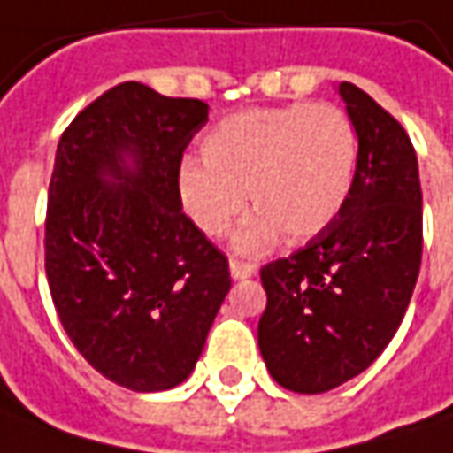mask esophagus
<instances>
[{"label":"esophagus","mask_w":453,"mask_h":453,"mask_svg":"<svg viewBox=\"0 0 453 453\" xmlns=\"http://www.w3.org/2000/svg\"><path fill=\"white\" fill-rule=\"evenodd\" d=\"M256 273V265L253 263H242V260H230V275H233V280H245V278H250V275Z\"/></svg>","instance_id":"esophagus-1"}]
</instances>
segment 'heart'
<instances>
[{"instance_id":"obj_1","label":"heart","mask_w":453,"mask_h":453,"mask_svg":"<svg viewBox=\"0 0 453 453\" xmlns=\"http://www.w3.org/2000/svg\"><path fill=\"white\" fill-rule=\"evenodd\" d=\"M203 165L180 170V200L205 235L220 238L245 208L256 212L235 233L241 253H260L286 235H320L351 196L358 142L335 104H286L223 119L203 140Z\"/></svg>"}]
</instances>
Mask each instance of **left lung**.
Masks as SVG:
<instances>
[{
  "instance_id": "8db88e82",
  "label": "left lung",
  "mask_w": 453,
  "mask_h": 453,
  "mask_svg": "<svg viewBox=\"0 0 453 453\" xmlns=\"http://www.w3.org/2000/svg\"><path fill=\"white\" fill-rule=\"evenodd\" d=\"M358 137L351 196L305 248L260 271L257 346L296 394L366 371L398 331L421 268V182L406 130L351 82L335 85Z\"/></svg>"
}]
</instances>
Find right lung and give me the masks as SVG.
Listing matches in <instances>:
<instances>
[{"instance_id": "obj_1", "label": "right lung", "mask_w": 453, "mask_h": 453, "mask_svg": "<svg viewBox=\"0 0 453 453\" xmlns=\"http://www.w3.org/2000/svg\"><path fill=\"white\" fill-rule=\"evenodd\" d=\"M208 104L122 82L59 137L44 223L57 316L92 368L137 394L196 368L230 290L227 257L182 212V152Z\"/></svg>"}]
</instances>
